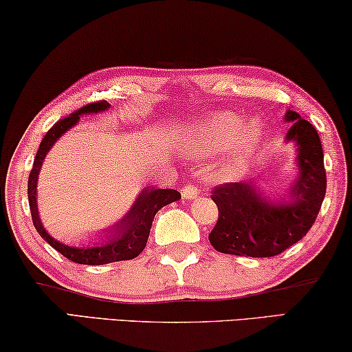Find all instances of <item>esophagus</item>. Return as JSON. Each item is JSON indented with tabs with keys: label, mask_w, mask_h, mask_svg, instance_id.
Returning a JSON list of instances; mask_svg holds the SVG:
<instances>
[{
	"label": "esophagus",
	"mask_w": 352,
	"mask_h": 352,
	"mask_svg": "<svg viewBox=\"0 0 352 352\" xmlns=\"http://www.w3.org/2000/svg\"><path fill=\"white\" fill-rule=\"evenodd\" d=\"M182 196L183 199H186V201H191V199H196L199 196V190L194 185H186L183 186Z\"/></svg>",
	"instance_id": "1"
}]
</instances>
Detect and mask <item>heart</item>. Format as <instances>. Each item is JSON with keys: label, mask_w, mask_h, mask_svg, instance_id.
Listing matches in <instances>:
<instances>
[{"label": "heart", "mask_w": 352, "mask_h": 352, "mask_svg": "<svg viewBox=\"0 0 352 352\" xmlns=\"http://www.w3.org/2000/svg\"><path fill=\"white\" fill-rule=\"evenodd\" d=\"M264 135V123L258 117L242 120L234 112H213L185 128L182 146L186 155L201 160L223 150L214 164V174L223 180H232L261 148Z\"/></svg>", "instance_id": "b5f03b06"}]
</instances>
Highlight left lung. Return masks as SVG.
<instances>
[{"instance_id": "obj_1", "label": "left lung", "mask_w": 352, "mask_h": 352, "mask_svg": "<svg viewBox=\"0 0 352 352\" xmlns=\"http://www.w3.org/2000/svg\"><path fill=\"white\" fill-rule=\"evenodd\" d=\"M291 128L285 142L296 148V178L283 196H267L254 180L228 183L213 190L219 217L208 234L219 253L272 258L305 237L321 210L327 178L321 139L314 126L286 110Z\"/></svg>"}]
</instances>
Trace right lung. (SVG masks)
Segmentation results:
<instances>
[{
    "label": "right lung",
    "mask_w": 352,
    "mask_h": 352,
    "mask_svg": "<svg viewBox=\"0 0 352 352\" xmlns=\"http://www.w3.org/2000/svg\"><path fill=\"white\" fill-rule=\"evenodd\" d=\"M109 109L110 104L107 101L88 104V106H83L82 109L76 110L69 117L63 118L52 126L47 131L44 139H42L33 162V169H31L28 178V201L31 218H33L36 230L58 253H61L65 258L72 262H77V264L101 265L110 264V262L129 261L138 258L145 248L146 240H148L150 235L151 223H153V218L158 213V210L178 201V199H182L180 192L177 190H161V188L146 186L139 192L134 204L122 219H118L112 226L99 230L98 234H94L96 239H91L90 243L83 246H69L66 243H61L47 232L45 228L42 226L38 208V178L42 162H44L47 153L52 150V146L56 144V140L61 139L63 134L67 133V131L74 128L80 122L82 115L101 113Z\"/></svg>",
    "instance_id": "obj_1"
}]
</instances>
